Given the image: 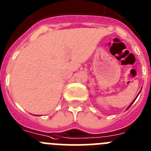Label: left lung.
<instances>
[{
	"instance_id": "8db88e82",
	"label": "left lung",
	"mask_w": 151,
	"mask_h": 151,
	"mask_svg": "<svg viewBox=\"0 0 151 151\" xmlns=\"http://www.w3.org/2000/svg\"><path fill=\"white\" fill-rule=\"evenodd\" d=\"M136 99H135V100H134V101H133V103H132V104H130V106H131V105H132V104H133V102H134V101H136ZM129 107H128V108H129Z\"/></svg>"
}]
</instances>
